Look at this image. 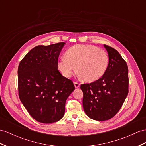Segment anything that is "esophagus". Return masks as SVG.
<instances>
[{
    "mask_svg": "<svg viewBox=\"0 0 146 146\" xmlns=\"http://www.w3.org/2000/svg\"><path fill=\"white\" fill-rule=\"evenodd\" d=\"M74 87H75V88L77 89L78 88H80V84L78 83H76V82H74Z\"/></svg>",
    "mask_w": 146,
    "mask_h": 146,
    "instance_id": "34e87169",
    "label": "esophagus"
}]
</instances>
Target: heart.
Returning <instances> with one entry per match:
<instances>
[{"mask_svg": "<svg viewBox=\"0 0 146 146\" xmlns=\"http://www.w3.org/2000/svg\"><path fill=\"white\" fill-rule=\"evenodd\" d=\"M109 64L106 51L92 45L77 44L68 48L65 57L58 62V68L65 77L69 78L77 71L81 78L87 82L99 80L105 73Z\"/></svg>", "mask_w": 146, "mask_h": 146, "instance_id": "obj_1", "label": "heart"}]
</instances>
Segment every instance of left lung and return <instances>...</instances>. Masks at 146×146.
<instances>
[{
	"mask_svg": "<svg viewBox=\"0 0 146 146\" xmlns=\"http://www.w3.org/2000/svg\"><path fill=\"white\" fill-rule=\"evenodd\" d=\"M109 64L102 78L81 85L86 114L97 121L108 120L118 113L128 94V68L118 52L104 45Z\"/></svg>",
	"mask_w": 146,
	"mask_h": 146,
	"instance_id": "obj_1",
	"label": "left lung"
}]
</instances>
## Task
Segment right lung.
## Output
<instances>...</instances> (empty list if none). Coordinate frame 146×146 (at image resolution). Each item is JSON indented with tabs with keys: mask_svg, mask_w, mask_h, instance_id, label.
<instances>
[{
	"mask_svg": "<svg viewBox=\"0 0 146 146\" xmlns=\"http://www.w3.org/2000/svg\"><path fill=\"white\" fill-rule=\"evenodd\" d=\"M65 42L34 47L18 69L19 98L36 121L52 123L65 113V102L74 90L73 82L58 70V56Z\"/></svg>",
	"mask_w": 146,
	"mask_h": 146,
	"instance_id": "right-lung-1",
	"label": "right lung"
}]
</instances>
